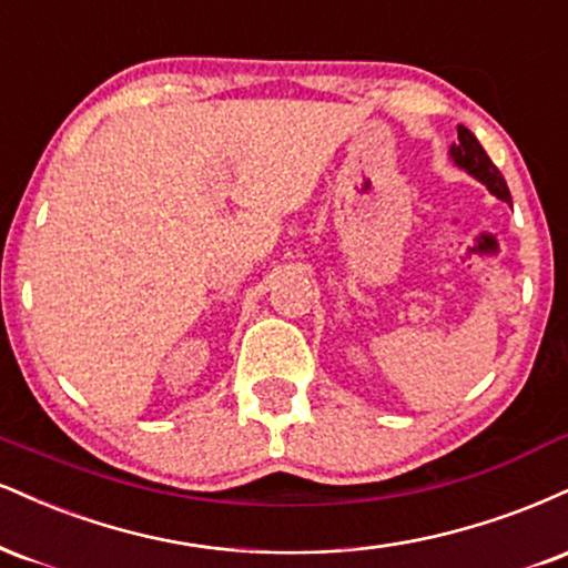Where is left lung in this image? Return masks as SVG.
I'll list each match as a JSON object with an SVG mask.
<instances>
[{"instance_id":"obj_1","label":"left lung","mask_w":568,"mask_h":568,"mask_svg":"<svg viewBox=\"0 0 568 568\" xmlns=\"http://www.w3.org/2000/svg\"><path fill=\"white\" fill-rule=\"evenodd\" d=\"M449 159H453L457 169H463V172H468L474 180H479L491 195L510 203V190L508 184H505V176L500 174V169L491 163L487 150L481 148V142L476 140V134L470 132V129L457 126V142H453V148H449Z\"/></svg>"}]
</instances>
